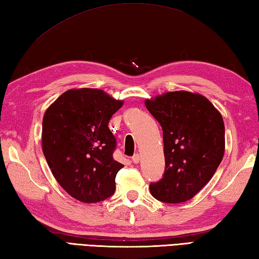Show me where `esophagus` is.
<instances>
[{
	"mask_svg": "<svg viewBox=\"0 0 259 259\" xmlns=\"http://www.w3.org/2000/svg\"><path fill=\"white\" fill-rule=\"evenodd\" d=\"M133 162L134 163H139V161H140V156H139V153H135V155L133 156Z\"/></svg>",
	"mask_w": 259,
	"mask_h": 259,
	"instance_id": "obj_1",
	"label": "esophagus"
}]
</instances>
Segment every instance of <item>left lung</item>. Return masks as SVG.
Instances as JSON below:
<instances>
[{
    "label": "left lung",
    "instance_id": "8db88e82",
    "mask_svg": "<svg viewBox=\"0 0 259 259\" xmlns=\"http://www.w3.org/2000/svg\"><path fill=\"white\" fill-rule=\"evenodd\" d=\"M162 128L164 174L150 184L156 199L179 203L191 199L211 179L225 152L221 112L201 95L166 92L146 100Z\"/></svg>",
    "mask_w": 259,
    "mask_h": 259
}]
</instances>
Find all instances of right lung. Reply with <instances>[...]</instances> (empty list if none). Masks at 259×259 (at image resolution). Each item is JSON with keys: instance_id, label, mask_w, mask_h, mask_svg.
I'll return each mask as SVG.
<instances>
[{"instance_id": "obj_1", "label": "right lung", "mask_w": 259, "mask_h": 259, "mask_svg": "<svg viewBox=\"0 0 259 259\" xmlns=\"http://www.w3.org/2000/svg\"><path fill=\"white\" fill-rule=\"evenodd\" d=\"M122 104L102 90L82 88L65 91L47 109L42 150L54 178L76 200L113 195L123 164L112 157L115 138L108 123Z\"/></svg>"}]
</instances>
